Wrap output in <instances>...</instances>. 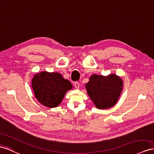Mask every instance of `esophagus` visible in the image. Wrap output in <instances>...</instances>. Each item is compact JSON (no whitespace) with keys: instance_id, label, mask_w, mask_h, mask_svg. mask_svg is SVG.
Returning a JSON list of instances; mask_svg holds the SVG:
<instances>
[{"instance_id":"esophagus-1","label":"esophagus","mask_w":154,"mask_h":154,"mask_svg":"<svg viewBox=\"0 0 154 154\" xmlns=\"http://www.w3.org/2000/svg\"><path fill=\"white\" fill-rule=\"evenodd\" d=\"M74 85H75V88H79V83L78 82H74Z\"/></svg>"}]
</instances>
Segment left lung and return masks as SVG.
Listing matches in <instances>:
<instances>
[{
    "label": "left lung",
    "instance_id": "obj_1",
    "mask_svg": "<svg viewBox=\"0 0 154 154\" xmlns=\"http://www.w3.org/2000/svg\"><path fill=\"white\" fill-rule=\"evenodd\" d=\"M123 87V82L115 74L109 76L93 75L86 85L90 99L98 109H108L115 105Z\"/></svg>",
    "mask_w": 154,
    "mask_h": 154
}]
</instances>
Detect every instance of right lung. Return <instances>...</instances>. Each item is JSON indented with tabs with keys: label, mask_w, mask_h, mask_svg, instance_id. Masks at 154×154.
I'll return each instance as SVG.
<instances>
[{
	"label": "right lung",
	"mask_w": 154,
	"mask_h": 154,
	"mask_svg": "<svg viewBox=\"0 0 154 154\" xmlns=\"http://www.w3.org/2000/svg\"><path fill=\"white\" fill-rule=\"evenodd\" d=\"M32 87L39 103L53 108L60 103L66 92L72 88V85L60 73L42 72L34 75Z\"/></svg>",
	"instance_id": "add662e5"
}]
</instances>
